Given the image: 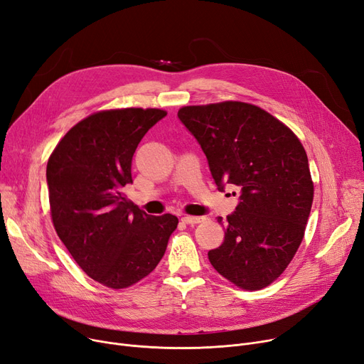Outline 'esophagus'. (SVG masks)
Listing matches in <instances>:
<instances>
[{
    "mask_svg": "<svg viewBox=\"0 0 364 364\" xmlns=\"http://www.w3.org/2000/svg\"><path fill=\"white\" fill-rule=\"evenodd\" d=\"M203 218L202 217H193V215H186V217H183L181 218V221L183 223H186V225H198V223H200Z\"/></svg>",
    "mask_w": 364,
    "mask_h": 364,
    "instance_id": "esophagus-1",
    "label": "esophagus"
}]
</instances>
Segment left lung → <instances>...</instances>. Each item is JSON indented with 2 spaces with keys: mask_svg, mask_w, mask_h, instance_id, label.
I'll return each mask as SVG.
<instances>
[{
  "mask_svg": "<svg viewBox=\"0 0 364 364\" xmlns=\"http://www.w3.org/2000/svg\"><path fill=\"white\" fill-rule=\"evenodd\" d=\"M178 117L198 139L223 191H241L225 241L208 251L214 269L242 290H262L290 264L314 200L306 151L296 134L263 108L241 101L187 105ZM223 225V218L218 217Z\"/></svg>",
  "mask_w": 364,
  "mask_h": 364,
  "instance_id": "1",
  "label": "left lung"
}]
</instances>
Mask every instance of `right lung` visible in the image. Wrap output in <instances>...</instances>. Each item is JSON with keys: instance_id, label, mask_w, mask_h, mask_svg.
I'll return each mask as SVG.
<instances>
[{"instance_id": "add662e5", "label": "right lung", "mask_w": 364, "mask_h": 364, "mask_svg": "<svg viewBox=\"0 0 364 364\" xmlns=\"http://www.w3.org/2000/svg\"><path fill=\"white\" fill-rule=\"evenodd\" d=\"M165 116L161 108L97 112L62 136L47 162L55 230L83 272L108 289L146 278L178 225L176 215H149L122 193L141 138Z\"/></svg>"}]
</instances>
